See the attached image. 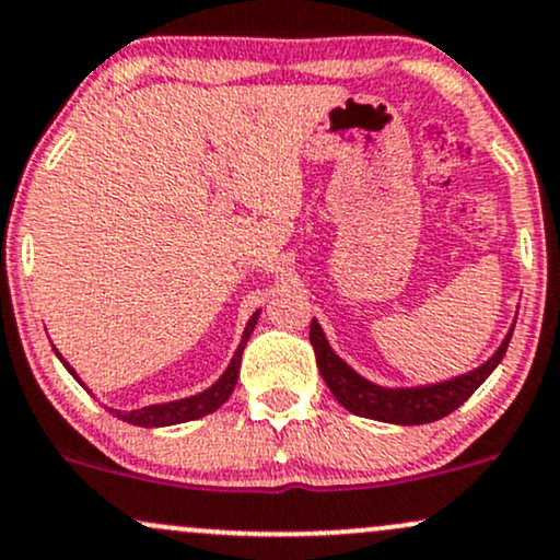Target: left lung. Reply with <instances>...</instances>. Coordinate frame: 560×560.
<instances>
[{"label":"left lung","mask_w":560,"mask_h":560,"mask_svg":"<svg viewBox=\"0 0 560 560\" xmlns=\"http://www.w3.org/2000/svg\"><path fill=\"white\" fill-rule=\"evenodd\" d=\"M516 325V322H514ZM503 338V343L498 346V351L479 364L477 370L458 374V377L445 380V383L435 385H417V387H383L374 385L366 377H361L359 372H353L338 353L332 351L327 343L325 332H322L319 322L312 319V330H308V340L314 346V357H317L319 374L325 377L327 387L343 409H348L357 417L377 419V422H390V424H427L438 422V419L448 417L451 411H456L471 393L477 390L485 380L490 377L492 370L501 364L505 357V348H509L511 332Z\"/></svg>","instance_id":"left-lung-1"}]
</instances>
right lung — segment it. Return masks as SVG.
<instances>
[{"instance_id": "add662e5", "label": "right lung", "mask_w": 560, "mask_h": 560, "mask_svg": "<svg viewBox=\"0 0 560 560\" xmlns=\"http://www.w3.org/2000/svg\"><path fill=\"white\" fill-rule=\"evenodd\" d=\"M256 319H259V312L252 314V319H248L246 330L241 335V343L235 348L233 359H230L228 370L222 372V377L217 380L212 387H207L203 393H196V396L190 398H180V400H170V404H154V406H143V409H136V411H117V409H109L115 413L117 419H122V422L128 424H136V427H170V424H183V422H190V419H201L207 417V413H212L220 409L222 404L230 398V393H233L235 383H238V370H241V357H243V348H246L248 338H252L254 327H256ZM55 353L59 357V361L65 364V370H68L72 377L81 383V377H78L75 370L68 364V361L62 359V353L57 351ZM83 385V383H81ZM85 387V385H83Z\"/></svg>"}]
</instances>
